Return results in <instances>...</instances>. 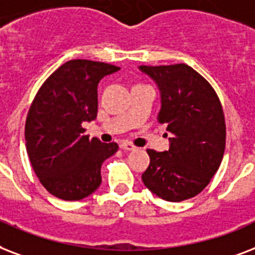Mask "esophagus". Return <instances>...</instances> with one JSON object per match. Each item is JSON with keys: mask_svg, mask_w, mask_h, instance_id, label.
I'll return each mask as SVG.
<instances>
[{"mask_svg": "<svg viewBox=\"0 0 255 255\" xmlns=\"http://www.w3.org/2000/svg\"><path fill=\"white\" fill-rule=\"evenodd\" d=\"M121 149H124V150H135L137 149V147H135V146L133 145V143H131V142H129V141H122L121 142Z\"/></svg>", "mask_w": 255, "mask_h": 255, "instance_id": "obj_1", "label": "esophagus"}]
</instances>
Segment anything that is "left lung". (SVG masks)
Instances as JSON below:
<instances>
[{
  "label": "left lung",
  "instance_id": "8db88e82",
  "mask_svg": "<svg viewBox=\"0 0 255 255\" xmlns=\"http://www.w3.org/2000/svg\"><path fill=\"white\" fill-rule=\"evenodd\" d=\"M161 92L159 124L173 137L163 153L147 149L150 165L142 181L169 202L193 198L217 173L226 145V124L213 86L186 64L139 66Z\"/></svg>",
  "mask_w": 255,
  "mask_h": 255
}]
</instances>
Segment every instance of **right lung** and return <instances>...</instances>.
Listing matches in <instances>:
<instances>
[{"mask_svg": "<svg viewBox=\"0 0 255 255\" xmlns=\"http://www.w3.org/2000/svg\"><path fill=\"white\" fill-rule=\"evenodd\" d=\"M120 70L114 65L72 60L42 84L25 124L26 151L39 182L64 201H80L100 187L101 166L118 150L84 134L82 124L97 117L101 78Z\"/></svg>", "mask_w": 255, "mask_h": 255, "instance_id": "obj_1", "label": "right lung"}]
</instances>
